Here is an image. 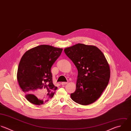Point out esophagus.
<instances>
[{"label":"esophagus","mask_w":131,"mask_h":131,"mask_svg":"<svg viewBox=\"0 0 131 131\" xmlns=\"http://www.w3.org/2000/svg\"><path fill=\"white\" fill-rule=\"evenodd\" d=\"M67 84V82H62L61 83V85H64Z\"/></svg>","instance_id":"esophagus-1"}]
</instances>
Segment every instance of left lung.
<instances>
[{"instance_id":"8db88e82","label":"left lung","mask_w":131,"mask_h":131,"mask_svg":"<svg viewBox=\"0 0 131 131\" xmlns=\"http://www.w3.org/2000/svg\"><path fill=\"white\" fill-rule=\"evenodd\" d=\"M64 52L78 70L76 89L71 99L82 105L95 102L107 87L110 78L109 64L97 47L78 43Z\"/></svg>"}]
</instances>
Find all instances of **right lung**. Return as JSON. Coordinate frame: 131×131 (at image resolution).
Returning <instances> with one entry per match:
<instances>
[{
  "label": "right lung",
  "instance_id": "add662e5",
  "mask_svg": "<svg viewBox=\"0 0 131 131\" xmlns=\"http://www.w3.org/2000/svg\"><path fill=\"white\" fill-rule=\"evenodd\" d=\"M62 50V48L41 45L28 50L21 58L17 80L30 103L40 105L53 97L58 87L53 84L51 67Z\"/></svg>",
  "mask_w": 131,
  "mask_h": 131
}]
</instances>
